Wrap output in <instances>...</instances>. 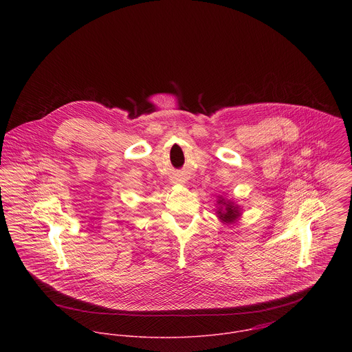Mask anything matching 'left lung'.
Instances as JSON below:
<instances>
[{"mask_svg": "<svg viewBox=\"0 0 352 352\" xmlns=\"http://www.w3.org/2000/svg\"><path fill=\"white\" fill-rule=\"evenodd\" d=\"M218 218L223 222V223H233L241 214V210L237 204H234L233 201H225L222 197H219L218 199Z\"/></svg>", "mask_w": 352, "mask_h": 352, "instance_id": "left-lung-1", "label": "left lung"}]
</instances>
